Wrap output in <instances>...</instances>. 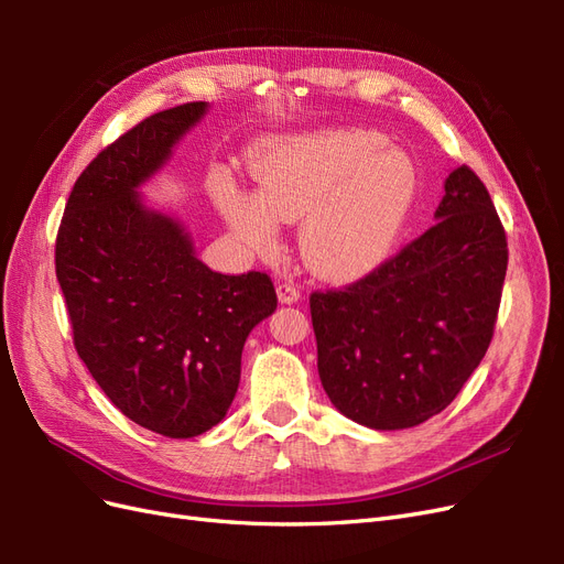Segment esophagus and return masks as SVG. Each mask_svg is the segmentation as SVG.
Masks as SVG:
<instances>
[{
	"label": "esophagus",
	"instance_id": "1",
	"mask_svg": "<svg viewBox=\"0 0 564 564\" xmlns=\"http://www.w3.org/2000/svg\"><path fill=\"white\" fill-rule=\"evenodd\" d=\"M278 299H280V303H286V305L296 303L301 299L299 286L294 282H286V280L278 282Z\"/></svg>",
	"mask_w": 564,
	"mask_h": 564
}]
</instances>
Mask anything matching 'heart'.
Segmentation results:
<instances>
[{
    "label": "heart",
    "instance_id": "b5f03b06",
    "mask_svg": "<svg viewBox=\"0 0 564 564\" xmlns=\"http://www.w3.org/2000/svg\"><path fill=\"white\" fill-rule=\"evenodd\" d=\"M383 145V135L367 129L292 135L256 166L259 191L224 183L218 207L245 242L263 251L275 247V220H301L299 249L315 275H367L398 242L419 187L406 152Z\"/></svg>",
    "mask_w": 564,
    "mask_h": 564
}]
</instances>
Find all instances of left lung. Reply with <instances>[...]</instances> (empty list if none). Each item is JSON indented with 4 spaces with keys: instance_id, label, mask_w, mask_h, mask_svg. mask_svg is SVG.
I'll return each instance as SVG.
<instances>
[{
    "instance_id": "left-lung-1",
    "label": "left lung",
    "mask_w": 564,
    "mask_h": 564,
    "mask_svg": "<svg viewBox=\"0 0 564 564\" xmlns=\"http://www.w3.org/2000/svg\"><path fill=\"white\" fill-rule=\"evenodd\" d=\"M437 224L344 292L311 296L317 371L340 414L373 431L440 414L482 362L508 265L501 220L468 166Z\"/></svg>"
}]
</instances>
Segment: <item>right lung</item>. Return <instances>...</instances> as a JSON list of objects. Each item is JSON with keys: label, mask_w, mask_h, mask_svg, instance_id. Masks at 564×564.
Masks as SVG:
<instances>
[{"label": "right lung", "mask_w": 564, "mask_h": 564, "mask_svg": "<svg viewBox=\"0 0 564 564\" xmlns=\"http://www.w3.org/2000/svg\"><path fill=\"white\" fill-rule=\"evenodd\" d=\"M207 112L185 104L119 135L77 178L56 240L82 362L119 412L176 440L224 421L245 340L278 308L265 272H214L181 220L139 193Z\"/></svg>", "instance_id": "obj_1"}]
</instances>
